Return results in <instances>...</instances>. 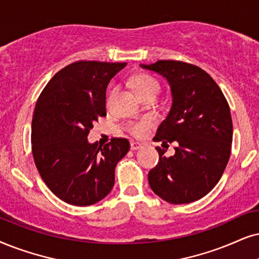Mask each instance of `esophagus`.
Segmentation results:
<instances>
[{
    "label": "esophagus",
    "mask_w": 259,
    "mask_h": 259,
    "mask_svg": "<svg viewBox=\"0 0 259 259\" xmlns=\"http://www.w3.org/2000/svg\"><path fill=\"white\" fill-rule=\"evenodd\" d=\"M141 147H142V145H141L140 142H135V141H133V142L130 143V149L132 150H137L140 149Z\"/></svg>",
    "instance_id": "1"
}]
</instances>
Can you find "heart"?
Returning a JSON list of instances; mask_svg holds the SVG:
<instances>
[{"label": "heart", "instance_id": "obj_1", "mask_svg": "<svg viewBox=\"0 0 259 259\" xmlns=\"http://www.w3.org/2000/svg\"><path fill=\"white\" fill-rule=\"evenodd\" d=\"M134 86H135L137 93L142 99H147V98L154 97L156 98L159 96L160 91H161V84L155 77H153L149 74H140L134 78ZM113 96V91L111 92L110 99ZM152 126V122L149 119L139 120V122H132L127 124V132L132 134L133 136L142 137L145 136L149 127Z\"/></svg>", "mask_w": 259, "mask_h": 259}]
</instances>
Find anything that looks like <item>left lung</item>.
Returning <instances> with one entry per match:
<instances>
[{
  "mask_svg": "<svg viewBox=\"0 0 259 259\" xmlns=\"http://www.w3.org/2000/svg\"><path fill=\"white\" fill-rule=\"evenodd\" d=\"M141 67L167 78L172 92L171 110L153 140L167 147L177 143L168 158L156 147L159 162L148 173L150 188L172 204L197 201L214 189L230 160L233 124L227 100L197 65L165 60Z\"/></svg>",
  "mask_w": 259,
  "mask_h": 259,
  "instance_id": "left-lung-1",
  "label": "left lung"
}]
</instances>
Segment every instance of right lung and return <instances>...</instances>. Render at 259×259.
<instances>
[{"label":"right lung","mask_w":259,"mask_h":259,"mask_svg":"<svg viewBox=\"0 0 259 259\" xmlns=\"http://www.w3.org/2000/svg\"><path fill=\"white\" fill-rule=\"evenodd\" d=\"M126 63L76 61L49 81L35 103L32 154L41 179L65 203L84 207L110 194L114 169L130 149L126 139L88 143L93 124L106 116V88Z\"/></svg>","instance_id":"add662e5"}]
</instances>
